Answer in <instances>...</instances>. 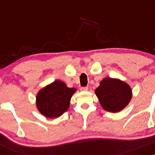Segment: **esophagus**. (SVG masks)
Masks as SVG:
<instances>
[{
    "label": "esophagus",
    "instance_id": "1",
    "mask_svg": "<svg viewBox=\"0 0 155 155\" xmlns=\"http://www.w3.org/2000/svg\"><path fill=\"white\" fill-rule=\"evenodd\" d=\"M87 89H88V87H81V91H87Z\"/></svg>",
    "mask_w": 155,
    "mask_h": 155
}]
</instances>
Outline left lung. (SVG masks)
<instances>
[{
	"mask_svg": "<svg viewBox=\"0 0 155 155\" xmlns=\"http://www.w3.org/2000/svg\"><path fill=\"white\" fill-rule=\"evenodd\" d=\"M94 93L101 106L110 113H119L124 109L132 98L130 86L117 78H105L100 81Z\"/></svg>",
	"mask_w": 155,
	"mask_h": 155,
	"instance_id": "1",
	"label": "left lung"
}]
</instances>
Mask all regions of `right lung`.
Masks as SVG:
<instances>
[{
  "label": "right lung",
  "mask_w": 155,
  "mask_h": 155,
  "mask_svg": "<svg viewBox=\"0 0 155 155\" xmlns=\"http://www.w3.org/2000/svg\"><path fill=\"white\" fill-rule=\"evenodd\" d=\"M76 91L61 81H54L37 93V109L47 118H57L69 109L71 98Z\"/></svg>",
  "instance_id": "obj_1"
}]
</instances>
